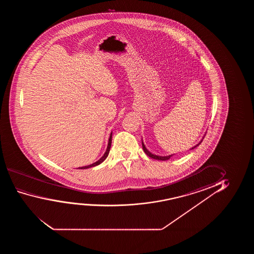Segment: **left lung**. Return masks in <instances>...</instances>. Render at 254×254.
<instances>
[{
  "mask_svg": "<svg viewBox=\"0 0 254 254\" xmlns=\"http://www.w3.org/2000/svg\"><path fill=\"white\" fill-rule=\"evenodd\" d=\"M205 137V136H204ZM204 137L202 138L201 140L199 141V142L196 145V146H193V147H191V149H193V148H195V147H197V146L200 144V143L202 142V140H203V139H204ZM142 148L143 150H144V152H145V153H146V155L147 156H149L150 158H153V159H154V160H169L170 159L171 157L173 156L174 154H171V155H167V156H160V155H156V154H153V153H151L150 152L149 150L147 149L146 148V146H145V144H144V142H143L142 140Z\"/></svg>",
  "mask_w": 254,
  "mask_h": 254,
  "instance_id": "left-lung-1",
  "label": "left lung"
}]
</instances>
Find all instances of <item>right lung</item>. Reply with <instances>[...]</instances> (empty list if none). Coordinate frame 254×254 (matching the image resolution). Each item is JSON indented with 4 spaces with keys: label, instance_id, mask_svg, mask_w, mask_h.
Here are the masks:
<instances>
[{
    "label": "right lung",
    "instance_id": "add662e5",
    "mask_svg": "<svg viewBox=\"0 0 254 254\" xmlns=\"http://www.w3.org/2000/svg\"><path fill=\"white\" fill-rule=\"evenodd\" d=\"M111 144L112 132L111 133H110V136H109V139H108V147H107V150H106V152H105L104 154H103V156H101V159H100V160H98L97 161H96V162H94V163L88 165V166H85V167H78L77 169H87V168H90V167H96L98 165H100V164L102 163V162L107 159V157L108 156V153H109V151H110V148H111Z\"/></svg>",
    "mask_w": 254,
    "mask_h": 254
}]
</instances>
